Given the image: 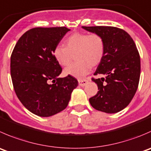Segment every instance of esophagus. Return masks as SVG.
Masks as SVG:
<instances>
[{
	"mask_svg": "<svg viewBox=\"0 0 151 151\" xmlns=\"http://www.w3.org/2000/svg\"><path fill=\"white\" fill-rule=\"evenodd\" d=\"M78 83H79V85L83 87V86H85L86 84H87L88 80H85V79H83V80H78Z\"/></svg>",
	"mask_w": 151,
	"mask_h": 151,
	"instance_id": "34e87169",
	"label": "esophagus"
}]
</instances>
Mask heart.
<instances>
[{
  "label": "heart",
  "mask_w": 151,
  "mask_h": 151,
  "mask_svg": "<svg viewBox=\"0 0 151 151\" xmlns=\"http://www.w3.org/2000/svg\"><path fill=\"white\" fill-rule=\"evenodd\" d=\"M63 46H57L54 49V58L60 65L67 66L75 55L77 62L65 68L64 74L78 78L89 72L91 65L99 64L105 53V42L97 34L74 33L63 40Z\"/></svg>",
  "instance_id": "obj_1"
}]
</instances>
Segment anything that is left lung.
I'll return each mask as SVG.
<instances>
[{
	"mask_svg": "<svg viewBox=\"0 0 151 151\" xmlns=\"http://www.w3.org/2000/svg\"><path fill=\"white\" fill-rule=\"evenodd\" d=\"M99 35L105 42V53L92 79L97 84L95 96L89 99L97 111L114 114L126 108L137 90L140 77V57L135 43L125 31L112 26H82Z\"/></svg>",
	"mask_w": 151,
	"mask_h": 151,
	"instance_id": "8db88e82",
	"label": "left lung"
}]
</instances>
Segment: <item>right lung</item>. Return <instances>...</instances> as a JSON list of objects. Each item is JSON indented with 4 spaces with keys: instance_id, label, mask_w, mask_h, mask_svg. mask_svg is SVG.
I'll list each match as a JSON object with an SVG mask.
<instances>
[{
    "instance_id": "right-lung-1",
    "label": "right lung",
    "mask_w": 151,
    "mask_h": 151,
    "mask_svg": "<svg viewBox=\"0 0 151 151\" xmlns=\"http://www.w3.org/2000/svg\"><path fill=\"white\" fill-rule=\"evenodd\" d=\"M68 31L65 27L34 28L20 37L12 53L10 68L16 95L25 108L39 116H53L65 109L78 86L71 76L59 77L62 68L53 55Z\"/></svg>"
}]
</instances>
